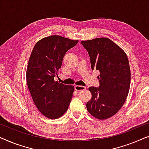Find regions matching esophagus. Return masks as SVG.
<instances>
[{
    "label": "esophagus",
    "instance_id": "1",
    "mask_svg": "<svg viewBox=\"0 0 149 149\" xmlns=\"http://www.w3.org/2000/svg\"><path fill=\"white\" fill-rule=\"evenodd\" d=\"M75 91H84V90H86V87L82 86L76 85V86H75Z\"/></svg>",
    "mask_w": 149,
    "mask_h": 149
}]
</instances>
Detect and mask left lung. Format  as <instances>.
<instances>
[{"label":"left lung","mask_w":149,"mask_h":149,"mask_svg":"<svg viewBox=\"0 0 149 149\" xmlns=\"http://www.w3.org/2000/svg\"><path fill=\"white\" fill-rule=\"evenodd\" d=\"M91 58L93 70L100 72L99 87L91 86L87 110L93 117L105 119L122 107L130 86V68L126 54L107 38L81 41Z\"/></svg>","instance_id":"1"}]
</instances>
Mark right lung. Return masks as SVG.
Instances as JSON below:
<instances>
[{
	"instance_id": "add662e5",
	"label": "right lung",
	"mask_w": 149,
	"mask_h": 149,
	"mask_svg": "<svg viewBox=\"0 0 149 149\" xmlns=\"http://www.w3.org/2000/svg\"><path fill=\"white\" fill-rule=\"evenodd\" d=\"M78 42L60 36H51L36 44L26 72L28 89L38 109L49 119H57L68 109L74 86L54 80L65 54Z\"/></svg>"
}]
</instances>
